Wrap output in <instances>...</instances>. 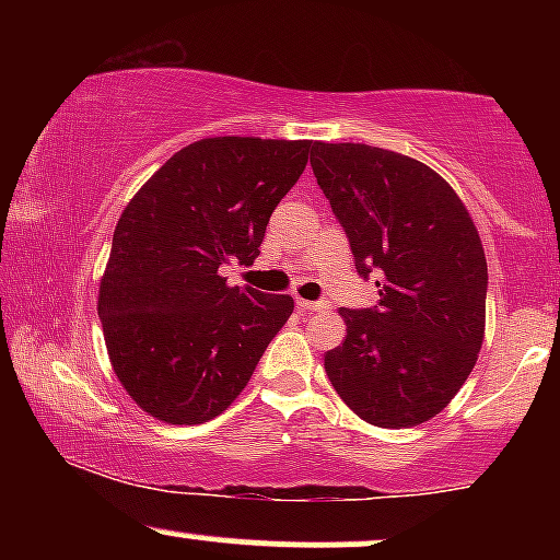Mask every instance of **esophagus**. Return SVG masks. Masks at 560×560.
<instances>
[{"mask_svg":"<svg viewBox=\"0 0 560 560\" xmlns=\"http://www.w3.org/2000/svg\"><path fill=\"white\" fill-rule=\"evenodd\" d=\"M298 307L302 313H329V305H326V302H313L302 298H298Z\"/></svg>","mask_w":560,"mask_h":560,"instance_id":"1","label":"esophagus"}]
</instances>
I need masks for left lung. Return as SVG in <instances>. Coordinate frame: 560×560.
Returning a JSON list of instances; mask_svg holds the SVG:
<instances>
[{"mask_svg":"<svg viewBox=\"0 0 560 560\" xmlns=\"http://www.w3.org/2000/svg\"><path fill=\"white\" fill-rule=\"evenodd\" d=\"M311 165L378 302L347 311L324 355L347 408L382 429L419 427L458 395L485 342L487 260L464 199L440 173L369 144L313 141Z\"/></svg>","mask_w":560,"mask_h":560,"instance_id":"1","label":"left lung"}]
</instances>
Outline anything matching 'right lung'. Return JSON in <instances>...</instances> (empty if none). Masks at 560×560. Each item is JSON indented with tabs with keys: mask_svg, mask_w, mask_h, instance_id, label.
Here are the masks:
<instances>
[{
	"mask_svg": "<svg viewBox=\"0 0 560 560\" xmlns=\"http://www.w3.org/2000/svg\"><path fill=\"white\" fill-rule=\"evenodd\" d=\"M307 139H199L152 173L118 218L96 311L113 371L165 423H205L247 387L289 294L229 287L307 165Z\"/></svg>",
	"mask_w": 560,
	"mask_h": 560,
	"instance_id": "add662e5",
	"label": "right lung"
}]
</instances>
